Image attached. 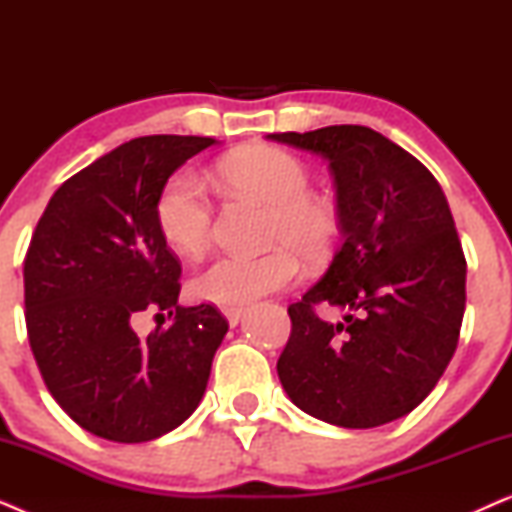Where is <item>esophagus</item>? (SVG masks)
I'll return each mask as SVG.
<instances>
[{"instance_id":"obj_1","label":"esophagus","mask_w":512,"mask_h":512,"mask_svg":"<svg viewBox=\"0 0 512 512\" xmlns=\"http://www.w3.org/2000/svg\"><path fill=\"white\" fill-rule=\"evenodd\" d=\"M221 312H223V317L228 319L230 326H237V324H240L242 314H244V307H223Z\"/></svg>"}]
</instances>
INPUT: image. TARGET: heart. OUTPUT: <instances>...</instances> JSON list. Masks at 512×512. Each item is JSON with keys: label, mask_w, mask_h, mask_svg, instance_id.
Returning a JSON list of instances; mask_svg holds the SVG:
<instances>
[{"label": "heart", "mask_w": 512, "mask_h": 512, "mask_svg": "<svg viewBox=\"0 0 512 512\" xmlns=\"http://www.w3.org/2000/svg\"><path fill=\"white\" fill-rule=\"evenodd\" d=\"M221 177L235 193L270 205L268 242L261 256L226 254L191 279L195 298L242 307L298 277L300 256H324L338 235V221L324 200L310 193L312 174L298 156L275 146L240 151L221 163ZM212 200L193 170L174 172L156 200V226L167 247L198 256L212 235Z\"/></svg>", "instance_id": "obj_1"}]
</instances>
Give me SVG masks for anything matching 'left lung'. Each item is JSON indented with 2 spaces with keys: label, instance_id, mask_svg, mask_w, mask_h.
<instances>
[{
  "label": "left lung",
  "instance_id": "obj_1",
  "mask_svg": "<svg viewBox=\"0 0 512 512\" xmlns=\"http://www.w3.org/2000/svg\"><path fill=\"white\" fill-rule=\"evenodd\" d=\"M268 139L328 160L342 235L326 275L289 305L279 382L321 422H394L436 387L464 319L466 258L443 188L415 156L363 125ZM317 304L346 317L319 320Z\"/></svg>",
  "mask_w": 512,
  "mask_h": 512
}]
</instances>
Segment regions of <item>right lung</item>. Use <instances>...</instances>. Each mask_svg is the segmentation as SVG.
<instances>
[{"label": "right lung", "instance_id": "obj_1", "mask_svg": "<svg viewBox=\"0 0 512 512\" xmlns=\"http://www.w3.org/2000/svg\"><path fill=\"white\" fill-rule=\"evenodd\" d=\"M212 137L130 139L67 179L25 256V324L48 391L81 429L146 443L198 408L228 321L214 305L177 303L181 263L156 226L165 181ZM146 306L170 329L139 339Z\"/></svg>", "mask_w": 512, "mask_h": 512}]
</instances>
